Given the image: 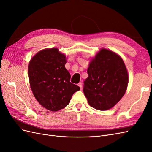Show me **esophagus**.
Segmentation results:
<instances>
[{"mask_svg":"<svg viewBox=\"0 0 152 152\" xmlns=\"http://www.w3.org/2000/svg\"><path fill=\"white\" fill-rule=\"evenodd\" d=\"M78 86H79V87H80V89H82V82H79V83L78 84Z\"/></svg>","mask_w":152,"mask_h":152,"instance_id":"obj_1","label":"esophagus"}]
</instances>
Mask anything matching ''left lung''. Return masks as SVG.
I'll return each instance as SVG.
<instances>
[{"mask_svg": "<svg viewBox=\"0 0 152 152\" xmlns=\"http://www.w3.org/2000/svg\"><path fill=\"white\" fill-rule=\"evenodd\" d=\"M83 91L91 107L107 110L114 107L125 94L128 73L122 59L112 50L102 49L92 59Z\"/></svg>", "mask_w": 152, "mask_h": 152, "instance_id": "left-lung-1", "label": "left lung"}]
</instances>
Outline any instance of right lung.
Wrapping results in <instances>:
<instances>
[{
    "label": "right lung",
    "mask_w": 152,
    "mask_h": 152,
    "mask_svg": "<svg viewBox=\"0 0 152 152\" xmlns=\"http://www.w3.org/2000/svg\"><path fill=\"white\" fill-rule=\"evenodd\" d=\"M65 54L57 48L40 50L28 65L31 89L38 102L50 111L56 112L69 104L80 87L71 83L70 74L65 67Z\"/></svg>",
    "instance_id": "right-lung-1"
}]
</instances>
